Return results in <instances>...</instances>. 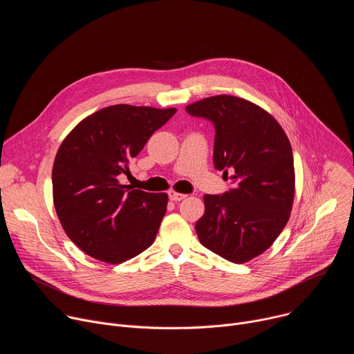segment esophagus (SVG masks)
I'll use <instances>...</instances> for the list:
<instances>
[{
	"label": "esophagus",
	"instance_id": "34e87169",
	"mask_svg": "<svg viewBox=\"0 0 354 354\" xmlns=\"http://www.w3.org/2000/svg\"><path fill=\"white\" fill-rule=\"evenodd\" d=\"M168 196H169V198H171L172 201H180V200H183V198L186 197V194L179 193V192H175V190H169V192H168Z\"/></svg>",
	"mask_w": 354,
	"mask_h": 354
}]
</instances>
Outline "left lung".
Segmentation results:
<instances>
[{"label":"left lung","mask_w":354,"mask_h":354,"mask_svg":"<svg viewBox=\"0 0 354 354\" xmlns=\"http://www.w3.org/2000/svg\"><path fill=\"white\" fill-rule=\"evenodd\" d=\"M186 111L214 123V167L232 183L221 196L205 194L197 236L230 262H249L273 245L290 218L295 172L288 137L269 112L238 96H209Z\"/></svg>","instance_id":"1"}]
</instances>
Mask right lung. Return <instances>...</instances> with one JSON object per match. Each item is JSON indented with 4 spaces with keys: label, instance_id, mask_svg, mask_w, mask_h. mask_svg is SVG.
<instances>
[{
    "label": "right lung",
    "instance_id": "right-lung-1",
    "mask_svg": "<svg viewBox=\"0 0 354 354\" xmlns=\"http://www.w3.org/2000/svg\"><path fill=\"white\" fill-rule=\"evenodd\" d=\"M176 109L113 105L82 119L55 158L53 203L67 236L96 261L119 265L153 245L167 193L122 185L130 161Z\"/></svg>",
    "mask_w": 354,
    "mask_h": 354
}]
</instances>
